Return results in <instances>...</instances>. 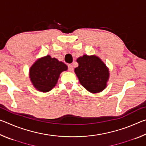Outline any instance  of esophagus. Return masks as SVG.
<instances>
[{
	"mask_svg": "<svg viewBox=\"0 0 146 146\" xmlns=\"http://www.w3.org/2000/svg\"><path fill=\"white\" fill-rule=\"evenodd\" d=\"M68 70L70 71H72L73 70V67L72 66V64H68Z\"/></svg>",
	"mask_w": 146,
	"mask_h": 146,
	"instance_id": "obj_1",
	"label": "esophagus"
}]
</instances>
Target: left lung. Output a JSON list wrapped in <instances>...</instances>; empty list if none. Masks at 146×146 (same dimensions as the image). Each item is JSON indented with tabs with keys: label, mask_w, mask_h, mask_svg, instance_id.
I'll use <instances>...</instances> for the list:
<instances>
[{
	"label": "left lung",
	"mask_w": 146,
	"mask_h": 146,
	"mask_svg": "<svg viewBox=\"0 0 146 146\" xmlns=\"http://www.w3.org/2000/svg\"><path fill=\"white\" fill-rule=\"evenodd\" d=\"M75 73L80 84L93 93L101 92L107 86L110 71L101 59L95 55H84L77 58Z\"/></svg>",
	"instance_id": "8db88e82"
}]
</instances>
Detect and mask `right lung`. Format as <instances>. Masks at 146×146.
Wrapping results in <instances>:
<instances>
[{
	"instance_id": "add662e5",
	"label": "right lung",
	"mask_w": 146,
	"mask_h": 146,
	"mask_svg": "<svg viewBox=\"0 0 146 146\" xmlns=\"http://www.w3.org/2000/svg\"><path fill=\"white\" fill-rule=\"evenodd\" d=\"M68 70L62 62L47 55L39 58L29 69V78L36 90L48 92L55 87L60 73Z\"/></svg>"
}]
</instances>
